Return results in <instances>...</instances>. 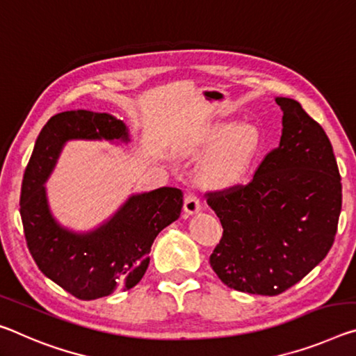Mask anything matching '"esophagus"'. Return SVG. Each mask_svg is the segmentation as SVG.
<instances>
[{"label": "esophagus", "instance_id": "34e87169", "mask_svg": "<svg viewBox=\"0 0 356 356\" xmlns=\"http://www.w3.org/2000/svg\"><path fill=\"white\" fill-rule=\"evenodd\" d=\"M184 209H185V213H196L201 209V200H200V195L196 190H188L187 195H185V201H184Z\"/></svg>", "mask_w": 356, "mask_h": 356}]
</instances>
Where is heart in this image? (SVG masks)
<instances>
[{
    "label": "heart",
    "instance_id": "obj_1",
    "mask_svg": "<svg viewBox=\"0 0 356 356\" xmlns=\"http://www.w3.org/2000/svg\"><path fill=\"white\" fill-rule=\"evenodd\" d=\"M261 134L257 125L242 122L233 125L229 122H218L206 127L191 143L190 150H209L202 177L206 182L216 185L234 184L249 171L255 158Z\"/></svg>",
    "mask_w": 356,
    "mask_h": 356
}]
</instances>
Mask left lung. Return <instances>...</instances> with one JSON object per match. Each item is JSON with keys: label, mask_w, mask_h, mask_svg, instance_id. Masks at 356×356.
Here are the masks:
<instances>
[{"label": "left lung", "mask_w": 356, "mask_h": 356, "mask_svg": "<svg viewBox=\"0 0 356 356\" xmlns=\"http://www.w3.org/2000/svg\"><path fill=\"white\" fill-rule=\"evenodd\" d=\"M279 147L264 155L247 184L206 191L223 234L209 263L229 289L275 296L323 259L336 238L342 184L325 129L301 104L275 98Z\"/></svg>", "instance_id": "8db88e82"}]
</instances>
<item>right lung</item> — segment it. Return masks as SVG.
<instances>
[{
  "label": "right lung",
  "instance_id": "right-lung-1",
  "mask_svg": "<svg viewBox=\"0 0 356 356\" xmlns=\"http://www.w3.org/2000/svg\"><path fill=\"white\" fill-rule=\"evenodd\" d=\"M67 139H128L122 120L90 111H65L44 125L25 168L20 217L26 247L44 275L79 300L127 291L147 270L150 247L180 217L184 193L161 187L131 196L111 222L79 236L60 228L47 207L46 182Z\"/></svg>",
  "mask_w": 356,
  "mask_h": 356
}]
</instances>
